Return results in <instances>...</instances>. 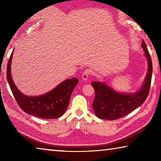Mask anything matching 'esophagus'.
Returning <instances> with one entry per match:
<instances>
[{
	"label": "esophagus",
	"mask_w": 161,
	"mask_h": 161,
	"mask_svg": "<svg viewBox=\"0 0 161 161\" xmlns=\"http://www.w3.org/2000/svg\"><path fill=\"white\" fill-rule=\"evenodd\" d=\"M92 74V70L90 69H86L84 71L82 76H81V77H82V80H86L88 77L90 76V75Z\"/></svg>",
	"instance_id": "obj_1"
}]
</instances>
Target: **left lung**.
<instances>
[{"mask_svg": "<svg viewBox=\"0 0 161 161\" xmlns=\"http://www.w3.org/2000/svg\"><path fill=\"white\" fill-rule=\"evenodd\" d=\"M141 47L148 60V68L144 83L139 90L133 94L119 93L103 82L97 81L92 82L95 91L92 107L98 118L107 120L120 119L140 107L146 101L151 87L153 65L148 48L143 40Z\"/></svg>", "mask_w": 161, "mask_h": 161, "instance_id": "left-lung-1", "label": "left lung"}]
</instances>
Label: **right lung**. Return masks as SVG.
Segmentation results:
<instances>
[{"mask_svg":"<svg viewBox=\"0 0 161 161\" xmlns=\"http://www.w3.org/2000/svg\"><path fill=\"white\" fill-rule=\"evenodd\" d=\"M13 53L8 62L6 76L10 89L19 107L25 113L38 118L58 119L63 115L69 105L72 91L79 82L78 79L74 77L64 80L53 90L40 96H27L19 90L11 77L10 65Z\"/></svg>","mask_w":161,"mask_h":161,"instance_id":"1","label":"right lung"}]
</instances>
